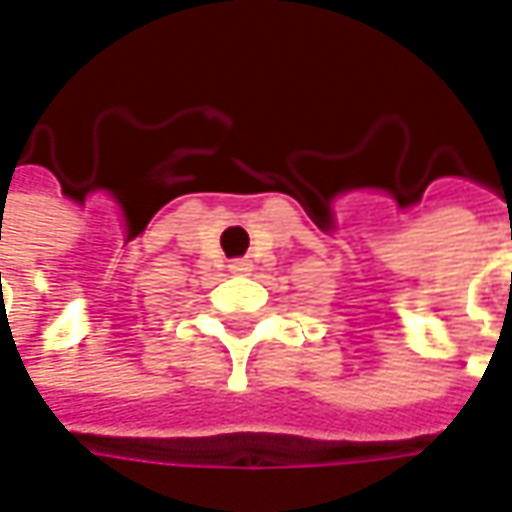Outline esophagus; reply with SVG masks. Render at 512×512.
Segmentation results:
<instances>
[{
    "label": "esophagus",
    "instance_id": "34e87169",
    "mask_svg": "<svg viewBox=\"0 0 512 512\" xmlns=\"http://www.w3.org/2000/svg\"><path fill=\"white\" fill-rule=\"evenodd\" d=\"M229 271H232V274H246V271H252V263H249V260H243V257H238V260H232V263H229Z\"/></svg>",
    "mask_w": 512,
    "mask_h": 512
}]
</instances>
